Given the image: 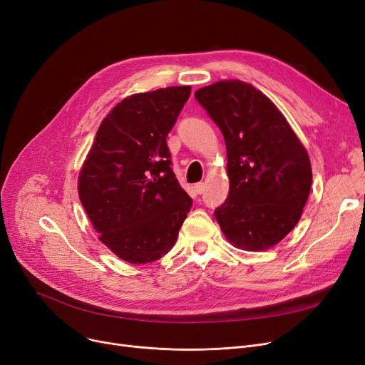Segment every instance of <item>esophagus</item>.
<instances>
[{
    "instance_id": "34e87169",
    "label": "esophagus",
    "mask_w": 365,
    "mask_h": 365,
    "mask_svg": "<svg viewBox=\"0 0 365 365\" xmlns=\"http://www.w3.org/2000/svg\"><path fill=\"white\" fill-rule=\"evenodd\" d=\"M194 189H195L197 194H202V192H204V183H202V182L195 183V185H194Z\"/></svg>"
}]
</instances>
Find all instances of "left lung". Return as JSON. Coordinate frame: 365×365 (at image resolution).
<instances>
[{
  "label": "left lung",
  "mask_w": 365,
  "mask_h": 365,
  "mask_svg": "<svg viewBox=\"0 0 365 365\" xmlns=\"http://www.w3.org/2000/svg\"><path fill=\"white\" fill-rule=\"evenodd\" d=\"M226 143L229 195L215 210L227 241L266 250L297 225L312 185L304 146L269 98L225 80L195 91Z\"/></svg>",
  "instance_id": "1"
}]
</instances>
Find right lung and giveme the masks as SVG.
Returning <instances> with one entry per match:
<instances>
[{"label":"right lung","instance_id":"1","mask_svg":"<svg viewBox=\"0 0 365 365\" xmlns=\"http://www.w3.org/2000/svg\"><path fill=\"white\" fill-rule=\"evenodd\" d=\"M190 87L133 94L102 121L78 178L99 240L120 259L150 263L176 244L192 200L171 168L167 136Z\"/></svg>","mask_w":365,"mask_h":365}]
</instances>
